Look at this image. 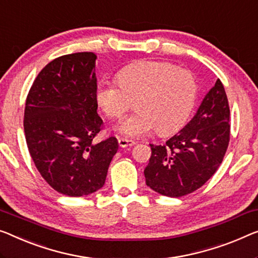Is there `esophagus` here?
Instances as JSON below:
<instances>
[{
	"instance_id": "obj_1",
	"label": "esophagus",
	"mask_w": 258,
	"mask_h": 258,
	"mask_svg": "<svg viewBox=\"0 0 258 258\" xmlns=\"http://www.w3.org/2000/svg\"><path fill=\"white\" fill-rule=\"evenodd\" d=\"M118 144L121 148H126V147H132V146L136 145V142L133 140L125 139V138H118Z\"/></svg>"
}]
</instances>
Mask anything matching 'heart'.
<instances>
[{"label":"heart","mask_w":258,"mask_h":258,"mask_svg":"<svg viewBox=\"0 0 258 258\" xmlns=\"http://www.w3.org/2000/svg\"><path fill=\"white\" fill-rule=\"evenodd\" d=\"M118 83L102 82L96 98L109 118H120L133 106L137 111L117 126L128 138H141L154 131L169 134L187 120L196 98L197 82L192 73L162 61H142L118 73Z\"/></svg>","instance_id":"obj_1"}]
</instances>
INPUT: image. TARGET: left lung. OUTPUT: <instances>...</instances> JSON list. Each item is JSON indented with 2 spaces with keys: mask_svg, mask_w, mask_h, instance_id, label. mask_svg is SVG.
Here are the masks:
<instances>
[{
  "mask_svg": "<svg viewBox=\"0 0 258 258\" xmlns=\"http://www.w3.org/2000/svg\"><path fill=\"white\" fill-rule=\"evenodd\" d=\"M229 131L227 95L218 79L178 133L163 146L151 145L152 156L144 171L147 186L174 198L199 189L224 160Z\"/></svg>",
  "mask_w": 258,
  "mask_h": 258,
  "instance_id": "obj_1",
  "label": "left lung"
}]
</instances>
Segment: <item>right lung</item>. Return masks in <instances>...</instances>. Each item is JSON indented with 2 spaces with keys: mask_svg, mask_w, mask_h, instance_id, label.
<instances>
[{
  "mask_svg": "<svg viewBox=\"0 0 258 258\" xmlns=\"http://www.w3.org/2000/svg\"><path fill=\"white\" fill-rule=\"evenodd\" d=\"M96 59L92 52L56 57L38 74L25 103L30 155L46 182L69 197L103 187L118 151L113 137L94 141L103 124L97 113Z\"/></svg>",
  "mask_w": 258,
  "mask_h": 258,
  "instance_id": "right-lung-1",
  "label": "right lung"
}]
</instances>
